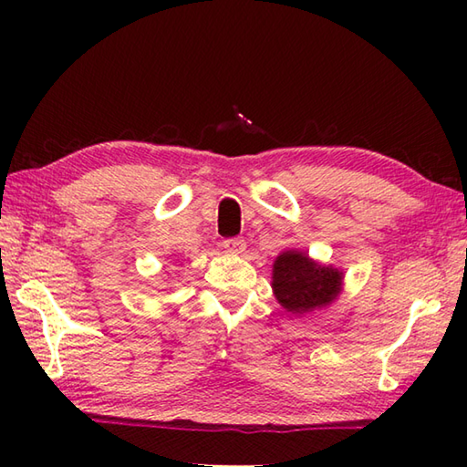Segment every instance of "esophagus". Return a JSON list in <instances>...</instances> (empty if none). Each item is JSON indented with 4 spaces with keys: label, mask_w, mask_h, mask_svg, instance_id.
I'll list each match as a JSON object with an SVG mask.
<instances>
[{
    "label": "esophagus",
    "mask_w": 467,
    "mask_h": 467,
    "mask_svg": "<svg viewBox=\"0 0 467 467\" xmlns=\"http://www.w3.org/2000/svg\"><path fill=\"white\" fill-rule=\"evenodd\" d=\"M223 246H224V249H226L228 253L241 254V253L246 249V243H244V239H239V236H234V239H226V241L223 243Z\"/></svg>",
    "instance_id": "34e87169"
}]
</instances>
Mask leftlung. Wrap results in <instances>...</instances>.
Masks as SVG:
<instances>
[{
  "label": "left lung",
  "mask_w": 467,
  "mask_h": 467,
  "mask_svg": "<svg viewBox=\"0 0 467 467\" xmlns=\"http://www.w3.org/2000/svg\"><path fill=\"white\" fill-rule=\"evenodd\" d=\"M341 276L343 273L317 265L299 251H286L273 265V289L286 311L306 313L335 299Z\"/></svg>",
  "instance_id": "8db88e82"
}]
</instances>
